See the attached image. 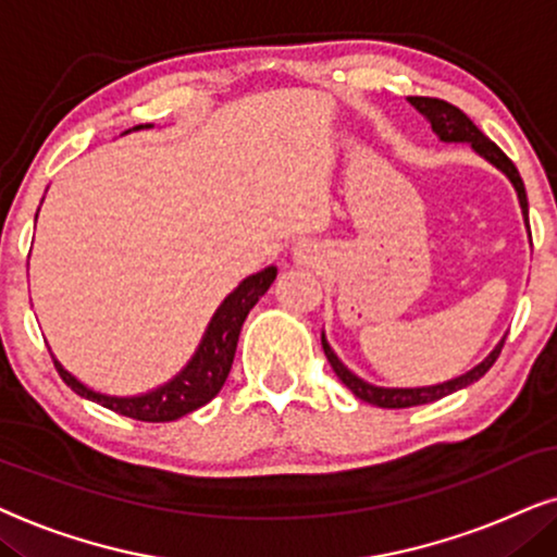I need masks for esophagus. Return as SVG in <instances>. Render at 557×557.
Segmentation results:
<instances>
[{"instance_id":"obj_1","label":"esophagus","mask_w":557,"mask_h":557,"mask_svg":"<svg viewBox=\"0 0 557 557\" xmlns=\"http://www.w3.org/2000/svg\"><path fill=\"white\" fill-rule=\"evenodd\" d=\"M298 259H308V251L300 249V251H298Z\"/></svg>"}]
</instances>
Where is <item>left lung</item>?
<instances>
[{
	"label": "left lung",
	"mask_w": 557,
	"mask_h": 557,
	"mask_svg": "<svg viewBox=\"0 0 557 557\" xmlns=\"http://www.w3.org/2000/svg\"><path fill=\"white\" fill-rule=\"evenodd\" d=\"M407 101H410L412 107L428 119L430 127H433V132L443 139V143H469L473 150L481 154V158H486L488 162H492V165L499 168L502 173L509 177L511 185H515L517 196H520L524 224H528V228H530L528 193H524V183L520 177V170L515 168V162H511L507 154H504L499 147H496L492 139H488L484 132H481L476 124H473L471 119L463 114L461 109L454 107V103H448L443 99H430V96H412V99H407ZM321 344H323L325 356H329L333 372H336L338 380L344 382L356 397L364 399V403L374 405V407H384V410H403V407H418V405H428V403H438V399L454 395V392L469 387V384H473V382H479L481 376H484L488 369L494 367V361L499 359L504 341L494 348L492 354L486 356L484 361H481L479 367H473L471 372L458 376V380L435 384V387H420V389H384V387H374V384L361 382L359 376H354L344 364H341L338 356L331 351V346H329V341H325V336L321 338Z\"/></svg>",
	"instance_id": "8db88e82"
}]
</instances>
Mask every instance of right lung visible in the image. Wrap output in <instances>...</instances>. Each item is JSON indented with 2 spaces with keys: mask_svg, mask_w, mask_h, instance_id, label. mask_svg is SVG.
Segmentation results:
<instances>
[{
  "mask_svg": "<svg viewBox=\"0 0 557 557\" xmlns=\"http://www.w3.org/2000/svg\"><path fill=\"white\" fill-rule=\"evenodd\" d=\"M277 277L274 267L251 274L228 298L221 302L216 315L211 318L209 331L198 346L196 356L190 359V364L175 376L173 382L165 387L150 392L143 397H107L99 392L86 389L84 384L65 372V369L53 361L61 380L76 392V395L94 399L101 407H107L111 412L124 414V418L143 420V422H170L183 418L206 403H211L224 387L228 372H232L234 354H236V341H239L242 325L247 321L249 310L257 306V300L270 290V285Z\"/></svg>",
  "mask_w": 557,
  "mask_h": 557,
  "instance_id": "1",
  "label": "right lung"
}]
</instances>
